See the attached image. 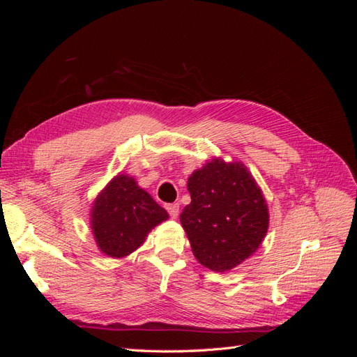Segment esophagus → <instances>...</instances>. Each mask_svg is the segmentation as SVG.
I'll list each match as a JSON object with an SVG mask.
<instances>
[{
	"mask_svg": "<svg viewBox=\"0 0 357 357\" xmlns=\"http://www.w3.org/2000/svg\"><path fill=\"white\" fill-rule=\"evenodd\" d=\"M178 210H180V205H178V204H168V205H167V211L169 213L171 219H177Z\"/></svg>",
	"mask_w": 357,
	"mask_h": 357,
	"instance_id": "1",
	"label": "esophagus"
}]
</instances>
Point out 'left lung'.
I'll use <instances>...</instances> for the list:
<instances>
[{"label": "left lung", "instance_id": "left-lung-1", "mask_svg": "<svg viewBox=\"0 0 357 357\" xmlns=\"http://www.w3.org/2000/svg\"><path fill=\"white\" fill-rule=\"evenodd\" d=\"M190 204L180 222L197 261L226 273L253 256L269 226L262 189L241 160L213 158L188 178Z\"/></svg>", "mask_w": 357, "mask_h": 357}]
</instances>
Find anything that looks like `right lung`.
Masks as SVG:
<instances>
[{
    "label": "right lung",
    "mask_w": 357,
    "mask_h": 357,
    "mask_svg": "<svg viewBox=\"0 0 357 357\" xmlns=\"http://www.w3.org/2000/svg\"><path fill=\"white\" fill-rule=\"evenodd\" d=\"M168 218L134 177L119 172L93 199L89 219L100 252L122 259L142 247L149 232Z\"/></svg>",
    "instance_id": "obj_1"
}]
</instances>
